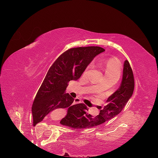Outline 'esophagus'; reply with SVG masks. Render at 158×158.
Segmentation results:
<instances>
[{"instance_id":"esophagus-1","label":"esophagus","mask_w":158,"mask_h":158,"mask_svg":"<svg viewBox=\"0 0 158 158\" xmlns=\"http://www.w3.org/2000/svg\"><path fill=\"white\" fill-rule=\"evenodd\" d=\"M80 102H81L80 99H78L77 98V99H74V104H78V103H80Z\"/></svg>"}]
</instances>
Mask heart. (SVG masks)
I'll return each instance as SVG.
<instances>
[{
  "label": "heart",
  "instance_id": "heart-1",
  "mask_svg": "<svg viewBox=\"0 0 158 158\" xmlns=\"http://www.w3.org/2000/svg\"><path fill=\"white\" fill-rule=\"evenodd\" d=\"M100 61L101 64H102L106 77H119L120 67L117 59H113V58H102ZM92 67H93V64H90L89 68Z\"/></svg>",
  "mask_w": 158,
  "mask_h": 158
}]
</instances>
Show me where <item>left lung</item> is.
Wrapping results in <instances>:
<instances>
[{
  "label": "left lung",
  "mask_w": 158,
  "mask_h": 158,
  "mask_svg": "<svg viewBox=\"0 0 158 158\" xmlns=\"http://www.w3.org/2000/svg\"><path fill=\"white\" fill-rule=\"evenodd\" d=\"M135 79L133 71L128 60L124 61L123 79L119 88L108 98V102L104 108L99 107V114L94 116L88 111L86 106H81L73 110H69L65 117L60 121L63 126L75 129L88 128L102 124L122 111L123 108L133 94Z\"/></svg>",
  "instance_id": "obj_1"
}]
</instances>
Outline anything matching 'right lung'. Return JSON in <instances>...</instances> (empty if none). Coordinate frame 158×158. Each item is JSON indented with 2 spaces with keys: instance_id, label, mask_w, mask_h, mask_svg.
<instances>
[{
  "instance_id": "add662e5",
  "label": "right lung",
  "mask_w": 158,
  "mask_h": 158,
  "mask_svg": "<svg viewBox=\"0 0 158 158\" xmlns=\"http://www.w3.org/2000/svg\"><path fill=\"white\" fill-rule=\"evenodd\" d=\"M105 50L100 47L71 48L59 56L48 71L32 107L33 123L37 124L50 112L65 108L73 110L83 103L72 105L74 99L66 94L68 83L79 79L94 58Z\"/></svg>"
}]
</instances>
